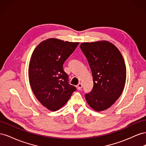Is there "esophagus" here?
<instances>
[{"mask_svg":"<svg viewBox=\"0 0 146 146\" xmlns=\"http://www.w3.org/2000/svg\"><path fill=\"white\" fill-rule=\"evenodd\" d=\"M76 87H77V90H81V88H82V83H79L78 84V85L76 86Z\"/></svg>","mask_w":146,"mask_h":146,"instance_id":"34e87169","label":"esophagus"}]
</instances>
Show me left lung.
<instances>
[{
	"instance_id": "1",
	"label": "left lung",
	"mask_w": 146,
	"mask_h": 146,
	"mask_svg": "<svg viewBox=\"0 0 146 146\" xmlns=\"http://www.w3.org/2000/svg\"><path fill=\"white\" fill-rule=\"evenodd\" d=\"M80 47L89 63L94 83L85 99L95 111H104L114 104L124 88V60L118 48L107 41L83 42Z\"/></svg>"
}]
</instances>
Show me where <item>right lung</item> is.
Segmentation results:
<instances>
[{
	"instance_id": "obj_1",
	"label": "right lung",
	"mask_w": 146,
	"mask_h": 146,
	"mask_svg": "<svg viewBox=\"0 0 146 146\" xmlns=\"http://www.w3.org/2000/svg\"><path fill=\"white\" fill-rule=\"evenodd\" d=\"M78 44L49 38L39 43L31 56L30 86L39 102L50 111L62 107L76 90L68 83L63 65Z\"/></svg>"
}]
</instances>
